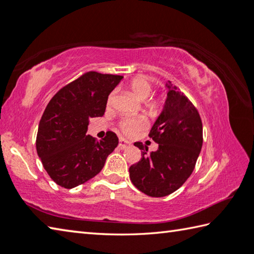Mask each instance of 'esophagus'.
I'll return each mask as SVG.
<instances>
[{
    "label": "esophagus",
    "mask_w": 254,
    "mask_h": 254,
    "mask_svg": "<svg viewBox=\"0 0 254 254\" xmlns=\"http://www.w3.org/2000/svg\"><path fill=\"white\" fill-rule=\"evenodd\" d=\"M130 144H131L130 142L127 141V140H124V139H121V140L119 141V147H120V149H121V150L127 149V147L128 145H130Z\"/></svg>",
    "instance_id": "obj_1"
}]
</instances>
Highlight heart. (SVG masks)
Wrapping results in <instances>:
<instances>
[{
    "instance_id": "1",
    "label": "heart",
    "mask_w": 254,
    "mask_h": 254,
    "mask_svg": "<svg viewBox=\"0 0 254 254\" xmlns=\"http://www.w3.org/2000/svg\"><path fill=\"white\" fill-rule=\"evenodd\" d=\"M127 87L140 101H146L152 93V84L149 80H146L143 76L134 77V79L131 80L130 83H128ZM112 100L113 94L109 96V104H111ZM160 105L161 102L159 100H153L146 103V109L151 113H155L160 109ZM120 126H121V128L124 133H127V134H134L136 131H139L142 127H145V120L143 118H127L122 120Z\"/></svg>"
}]
</instances>
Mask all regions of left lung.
<instances>
[{"instance_id": "left-lung-1", "label": "left lung", "mask_w": 254, "mask_h": 254, "mask_svg": "<svg viewBox=\"0 0 254 254\" xmlns=\"http://www.w3.org/2000/svg\"><path fill=\"white\" fill-rule=\"evenodd\" d=\"M165 87L167 100L149 134L159 144L158 150L149 152L135 142L142 158L128 169L134 187L153 197L171 194L187 181L203 143L202 121L194 105L170 81Z\"/></svg>"}]
</instances>
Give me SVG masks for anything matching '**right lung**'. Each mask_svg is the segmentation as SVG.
Listing matches in <instances>:
<instances>
[{
	"label": "right lung",
	"mask_w": 254,
	"mask_h": 254,
	"mask_svg": "<svg viewBox=\"0 0 254 254\" xmlns=\"http://www.w3.org/2000/svg\"><path fill=\"white\" fill-rule=\"evenodd\" d=\"M122 79L87 72L51 99L39 124L36 152L59 186L72 189L89 181L118 146V136L111 131L100 141L86 132L89 120L102 117L110 93Z\"/></svg>",
	"instance_id": "obj_1"
}]
</instances>
